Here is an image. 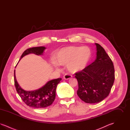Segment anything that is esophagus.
I'll list each match as a JSON object with an SVG mask.
<instances>
[{"instance_id": "obj_1", "label": "esophagus", "mask_w": 130, "mask_h": 130, "mask_svg": "<svg viewBox=\"0 0 130 130\" xmlns=\"http://www.w3.org/2000/svg\"><path fill=\"white\" fill-rule=\"evenodd\" d=\"M72 77V75L69 74H66L64 75L63 78L65 79H69L71 78Z\"/></svg>"}]
</instances>
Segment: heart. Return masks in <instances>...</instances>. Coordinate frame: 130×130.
<instances>
[{"label":"heart","instance_id":"1","mask_svg":"<svg viewBox=\"0 0 130 130\" xmlns=\"http://www.w3.org/2000/svg\"><path fill=\"white\" fill-rule=\"evenodd\" d=\"M92 56L87 47H70L61 50L56 56V61L61 65H67L72 72L80 71L86 67ZM56 66L57 65L55 64Z\"/></svg>","mask_w":130,"mask_h":130}]
</instances>
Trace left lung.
I'll return each instance as SVG.
<instances>
[{
	"mask_svg": "<svg viewBox=\"0 0 130 130\" xmlns=\"http://www.w3.org/2000/svg\"><path fill=\"white\" fill-rule=\"evenodd\" d=\"M94 62L75 74L78 84L77 94L87 103H96L108 96L115 81V69L111 59L99 44Z\"/></svg>",
	"mask_w": 130,
	"mask_h": 130,
	"instance_id": "obj_1",
	"label": "left lung"
}]
</instances>
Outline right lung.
Wrapping results in <instances>:
<instances>
[{"label":"right lung","instance_id":"add662e5","mask_svg":"<svg viewBox=\"0 0 130 130\" xmlns=\"http://www.w3.org/2000/svg\"><path fill=\"white\" fill-rule=\"evenodd\" d=\"M45 49V47H36L28 49L23 52L20 60L24 56L30 54H34L37 56L43 55L44 51ZM15 74L14 70V81L17 91L26 105L32 108L41 109L47 107L53 103L56 98V87L61 80V78H59L49 81L44 86L37 90L27 91L19 85Z\"/></svg>","mask_w":130,"mask_h":130}]
</instances>
